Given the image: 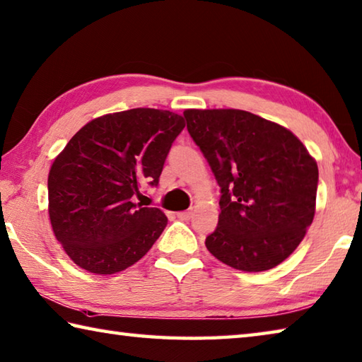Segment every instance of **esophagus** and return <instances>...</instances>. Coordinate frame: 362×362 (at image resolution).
Segmentation results:
<instances>
[{
  "label": "esophagus",
  "mask_w": 362,
  "mask_h": 362,
  "mask_svg": "<svg viewBox=\"0 0 362 362\" xmlns=\"http://www.w3.org/2000/svg\"><path fill=\"white\" fill-rule=\"evenodd\" d=\"M191 216H193V211H191V210H187V211H179V214H177V218L182 219V221H189Z\"/></svg>",
  "instance_id": "obj_1"
}]
</instances>
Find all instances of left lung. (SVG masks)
I'll return each instance as SVG.
<instances>
[{
	"mask_svg": "<svg viewBox=\"0 0 362 362\" xmlns=\"http://www.w3.org/2000/svg\"><path fill=\"white\" fill-rule=\"evenodd\" d=\"M187 129L221 188L205 246L243 272L279 265L315 214L318 168L295 134L242 110H187Z\"/></svg>",
	"mask_w": 362,
	"mask_h": 362,
	"instance_id": "left-lung-1",
	"label": "left lung"
}]
</instances>
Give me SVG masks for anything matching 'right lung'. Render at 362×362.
I'll list each match as a JSON object with an SVG mask.
<instances>
[{
  "label": "right lung",
  "mask_w": 362,
  "mask_h": 362,
  "mask_svg": "<svg viewBox=\"0 0 362 362\" xmlns=\"http://www.w3.org/2000/svg\"><path fill=\"white\" fill-rule=\"evenodd\" d=\"M185 120L134 108L90 120L69 141L48 174L54 237L83 270L112 274L146 256L165 230L157 207L133 202L143 183L157 187Z\"/></svg>",
  "instance_id": "right-lung-1"
}]
</instances>
